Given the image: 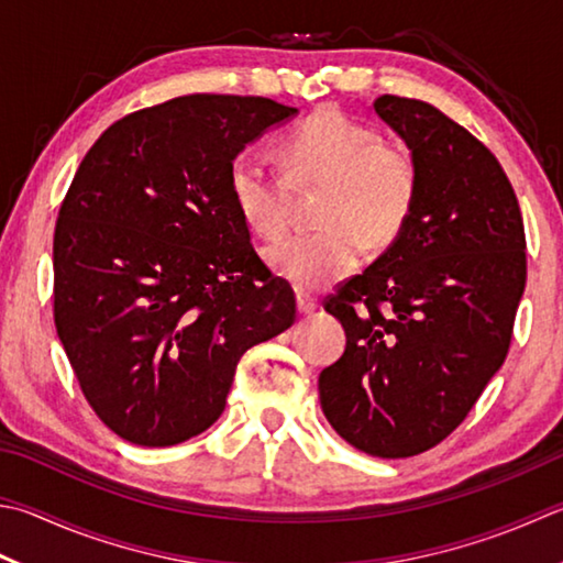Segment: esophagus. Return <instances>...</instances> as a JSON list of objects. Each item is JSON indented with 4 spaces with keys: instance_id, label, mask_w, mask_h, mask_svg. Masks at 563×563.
<instances>
[{
    "instance_id": "1",
    "label": "esophagus",
    "mask_w": 563,
    "mask_h": 563,
    "mask_svg": "<svg viewBox=\"0 0 563 563\" xmlns=\"http://www.w3.org/2000/svg\"><path fill=\"white\" fill-rule=\"evenodd\" d=\"M296 309H299L301 316H309L316 311V301L309 294H296Z\"/></svg>"
}]
</instances>
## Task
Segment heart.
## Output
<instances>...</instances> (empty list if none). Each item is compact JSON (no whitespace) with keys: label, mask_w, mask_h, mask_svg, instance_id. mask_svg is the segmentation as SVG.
I'll return each instance as SVG.
<instances>
[{"label":"heart","mask_w":563,"mask_h":563,"mask_svg":"<svg viewBox=\"0 0 563 563\" xmlns=\"http://www.w3.org/2000/svg\"><path fill=\"white\" fill-rule=\"evenodd\" d=\"M284 178L260 158L230 164V196L257 238L274 240L289 225V186H325L311 235H291L267 250L269 267L296 289L313 291L357 267L363 247L399 238L419 194V166L409 146L385 142L365 122L321 110L279 136Z\"/></svg>","instance_id":"obj_1"}]
</instances>
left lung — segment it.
Masks as SVG:
<instances>
[{
  "mask_svg": "<svg viewBox=\"0 0 563 563\" xmlns=\"http://www.w3.org/2000/svg\"><path fill=\"white\" fill-rule=\"evenodd\" d=\"M375 112L417 158L419 194L399 238L325 299L347 341L318 391L350 446L409 459L446 439L505 363L527 242L483 142L421 100L382 95Z\"/></svg>",
  "mask_w": 563,
  "mask_h": 563,
  "instance_id": "obj_1",
  "label": "left lung"
}]
</instances>
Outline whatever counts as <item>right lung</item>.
I'll list each match as a JSON object with an SVG mask.
<instances>
[{"label": "right lung", "instance_id": "obj_1", "mask_svg": "<svg viewBox=\"0 0 563 563\" xmlns=\"http://www.w3.org/2000/svg\"><path fill=\"white\" fill-rule=\"evenodd\" d=\"M299 112L184 95L122 117L78 166L53 235V316L85 399L124 441L213 427L240 357L294 323L230 196V164Z\"/></svg>", "mask_w": 563, "mask_h": 563}]
</instances>
